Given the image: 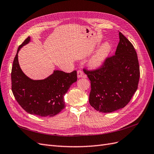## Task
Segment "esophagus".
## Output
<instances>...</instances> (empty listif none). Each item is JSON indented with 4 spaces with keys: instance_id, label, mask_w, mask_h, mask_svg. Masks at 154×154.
Segmentation results:
<instances>
[{
    "instance_id": "esophagus-1",
    "label": "esophagus",
    "mask_w": 154,
    "mask_h": 154,
    "mask_svg": "<svg viewBox=\"0 0 154 154\" xmlns=\"http://www.w3.org/2000/svg\"><path fill=\"white\" fill-rule=\"evenodd\" d=\"M77 75H78V78H82V77H85L84 73L81 70H79V71H77Z\"/></svg>"
}]
</instances>
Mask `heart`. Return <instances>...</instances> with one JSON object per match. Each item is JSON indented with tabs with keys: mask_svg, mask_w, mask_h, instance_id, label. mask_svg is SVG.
Wrapping results in <instances>:
<instances>
[{
	"mask_svg": "<svg viewBox=\"0 0 154 154\" xmlns=\"http://www.w3.org/2000/svg\"><path fill=\"white\" fill-rule=\"evenodd\" d=\"M111 49V44L109 42H105L93 56L91 60V64L93 67H98L103 64L108 57Z\"/></svg>",
	"mask_w": 154,
	"mask_h": 154,
	"instance_id": "1",
	"label": "heart"
}]
</instances>
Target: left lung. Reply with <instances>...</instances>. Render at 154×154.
<instances>
[{
	"instance_id": "1",
	"label": "left lung",
	"mask_w": 154,
	"mask_h": 154,
	"mask_svg": "<svg viewBox=\"0 0 154 154\" xmlns=\"http://www.w3.org/2000/svg\"><path fill=\"white\" fill-rule=\"evenodd\" d=\"M115 54L96 69H84L91 81L90 105L101 112L122 109L137 89L140 76L137 55L132 43L119 32Z\"/></svg>"
}]
</instances>
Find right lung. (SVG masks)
Instances as JSON below:
<instances>
[{
  "mask_svg": "<svg viewBox=\"0 0 154 154\" xmlns=\"http://www.w3.org/2000/svg\"><path fill=\"white\" fill-rule=\"evenodd\" d=\"M30 42V37L18 48L11 69V90L22 108L30 114L46 117L54 116L66 106L64 95L77 81V72L66 73L54 71L44 80H32L22 72L18 61L20 48Z\"/></svg>",
  "mask_w": 154,
  "mask_h": 154,
  "instance_id": "add662e5",
  "label": "right lung"
}]
</instances>
